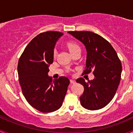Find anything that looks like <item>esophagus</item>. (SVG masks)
Listing matches in <instances>:
<instances>
[{"label": "esophagus", "instance_id": "obj_1", "mask_svg": "<svg viewBox=\"0 0 133 133\" xmlns=\"http://www.w3.org/2000/svg\"><path fill=\"white\" fill-rule=\"evenodd\" d=\"M70 82L71 84H75V83H76V81L74 80V79H70Z\"/></svg>", "mask_w": 133, "mask_h": 133}]
</instances>
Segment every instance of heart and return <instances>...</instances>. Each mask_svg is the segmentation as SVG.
Here are the masks:
<instances>
[{"label": "heart", "mask_w": 133, "mask_h": 133, "mask_svg": "<svg viewBox=\"0 0 133 133\" xmlns=\"http://www.w3.org/2000/svg\"><path fill=\"white\" fill-rule=\"evenodd\" d=\"M66 46L68 49V50H69V51L71 52V54H73L75 52L77 51V50H81L80 46L74 42H68V43H66ZM56 50H54V52H53V56H54V57H56Z\"/></svg>", "instance_id": "obj_1"}]
</instances>
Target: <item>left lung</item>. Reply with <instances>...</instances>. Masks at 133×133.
I'll return each mask as SVG.
<instances>
[{
	"instance_id": "8db88e82",
	"label": "left lung",
	"mask_w": 133,
	"mask_h": 133,
	"mask_svg": "<svg viewBox=\"0 0 133 133\" xmlns=\"http://www.w3.org/2000/svg\"><path fill=\"white\" fill-rule=\"evenodd\" d=\"M86 46V67L83 74L93 72L94 80L79 78L77 83L84 87L80 97L82 106L90 110L105 107L113 99L120 84L122 64L111 45L100 35L90 31H68Z\"/></svg>"
}]
</instances>
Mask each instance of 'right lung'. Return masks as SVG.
<instances>
[{"mask_svg": "<svg viewBox=\"0 0 133 133\" xmlns=\"http://www.w3.org/2000/svg\"><path fill=\"white\" fill-rule=\"evenodd\" d=\"M63 34L57 31L42 32L29 42L19 59L18 80L26 101L43 113L61 108L70 84L66 77L52 80L48 76L49 66L53 63L54 48Z\"/></svg>", "mask_w": 133, "mask_h": 133, "instance_id": "right-lung-1", "label": "right lung"}]
</instances>
